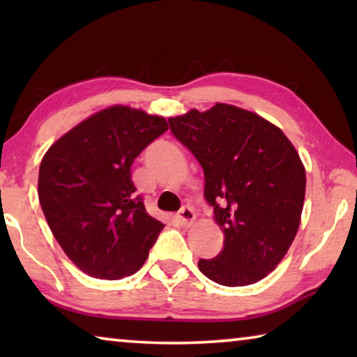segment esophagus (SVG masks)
<instances>
[{
	"label": "esophagus",
	"mask_w": 357,
	"mask_h": 357,
	"mask_svg": "<svg viewBox=\"0 0 357 357\" xmlns=\"http://www.w3.org/2000/svg\"><path fill=\"white\" fill-rule=\"evenodd\" d=\"M178 220L185 227L190 225V223L195 220V211H193L190 206L181 208V211L178 213Z\"/></svg>",
	"instance_id": "esophagus-1"
}]
</instances>
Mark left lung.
<instances>
[{
	"label": "left lung",
	"instance_id": "left-lung-1",
	"mask_svg": "<svg viewBox=\"0 0 357 357\" xmlns=\"http://www.w3.org/2000/svg\"><path fill=\"white\" fill-rule=\"evenodd\" d=\"M168 123L200 162L204 200L225 234L223 249L202 258L198 269L225 287L264 279L285 257L301 223L305 168L298 151L269 121L228 104Z\"/></svg>",
	"mask_w": 357,
	"mask_h": 357
}]
</instances>
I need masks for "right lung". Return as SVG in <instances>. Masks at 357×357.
I'll list each match as a JSON object with an SVG mask.
<instances>
[{"label":"right lung","instance_id":"right-lung-1","mask_svg":"<svg viewBox=\"0 0 357 357\" xmlns=\"http://www.w3.org/2000/svg\"><path fill=\"white\" fill-rule=\"evenodd\" d=\"M168 130L165 118L114 105L47 151L38 193L53 236L84 274L119 280L146 261L164 223L146 213L130 167Z\"/></svg>","mask_w":357,"mask_h":357}]
</instances>
